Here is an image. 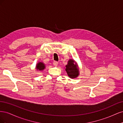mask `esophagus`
I'll return each instance as SVG.
<instances>
[{"instance_id": "esophagus-1", "label": "esophagus", "mask_w": 123, "mask_h": 123, "mask_svg": "<svg viewBox=\"0 0 123 123\" xmlns=\"http://www.w3.org/2000/svg\"><path fill=\"white\" fill-rule=\"evenodd\" d=\"M57 65H58V62H56V61L53 62V65L54 66H57Z\"/></svg>"}]
</instances>
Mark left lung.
I'll return each instance as SVG.
<instances>
[{"label": "left lung", "instance_id": "left-lung-1", "mask_svg": "<svg viewBox=\"0 0 123 123\" xmlns=\"http://www.w3.org/2000/svg\"><path fill=\"white\" fill-rule=\"evenodd\" d=\"M66 71L68 75L71 79H75L79 75V69L76 62L73 59H70L66 65Z\"/></svg>", "mask_w": 123, "mask_h": 123}]
</instances>
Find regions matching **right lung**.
<instances>
[{"instance_id":"obj_1","label":"right lung","mask_w":123,"mask_h":123,"mask_svg":"<svg viewBox=\"0 0 123 123\" xmlns=\"http://www.w3.org/2000/svg\"><path fill=\"white\" fill-rule=\"evenodd\" d=\"M45 65L43 62H39L36 66V69L37 71H43L45 68Z\"/></svg>"}]
</instances>
